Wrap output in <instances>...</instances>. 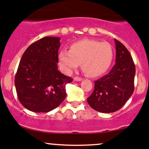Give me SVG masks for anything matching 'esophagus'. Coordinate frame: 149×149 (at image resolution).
I'll return each mask as SVG.
<instances>
[{
  "instance_id": "1",
  "label": "esophagus",
  "mask_w": 149,
  "mask_h": 149,
  "mask_svg": "<svg viewBox=\"0 0 149 149\" xmlns=\"http://www.w3.org/2000/svg\"><path fill=\"white\" fill-rule=\"evenodd\" d=\"M83 80L82 78L78 77V76H76V77L74 78V81H81Z\"/></svg>"
}]
</instances>
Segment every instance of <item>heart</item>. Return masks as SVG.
Wrapping results in <instances>:
<instances>
[{"mask_svg":"<svg viewBox=\"0 0 149 149\" xmlns=\"http://www.w3.org/2000/svg\"><path fill=\"white\" fill-rule=\"evenodd\" d=\"M114 51L108 42L84 40L74 43L70 50H61L58 54L61 66L67 72L76 69L82 63L83 71L91 77H97L108 70Z\"/></svg>","mask_w":149,"mask_h":149,"instance_id":"1","label":"heart"}]
</instances>
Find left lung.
I'll return each instance as SVG.
<instances>
[{"label":"left lung","instance_id":"left-lung-1","mask_svg":"<svg viewBox=\"0 0 149 149\" xmlns=\"http://www.w3.org/2000/svg\"><path fill=\"white\" fill-rule=\"evenodd\" d=\"M115 64L108 74L94 82V91L87 101L93 109L111 113L122 108L134 93L135 65L130 52L114 39Z\"/></svg>","mask_w":149,"mask_h":149}]
</instances>
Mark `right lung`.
Instances as JSON below:
<instances>
[{
  "mask_svg": "<svg viewBox=\"0 0 149 149\" xmlns=\"http://www.w3.org/2000/svg\"><path fill=\"white\" fill-rule=\"evenodd\" d=\"M60 38L45 37L27 47L19 61L15 86L20 103L35 112L56 108L66 97L71 77L58 70Z\"/></svg>",
  "mask_w": 149,
  "mask_h": 149,
  "instance_id": "add662e5",
  "label": "right lung"
}]
</instances>
